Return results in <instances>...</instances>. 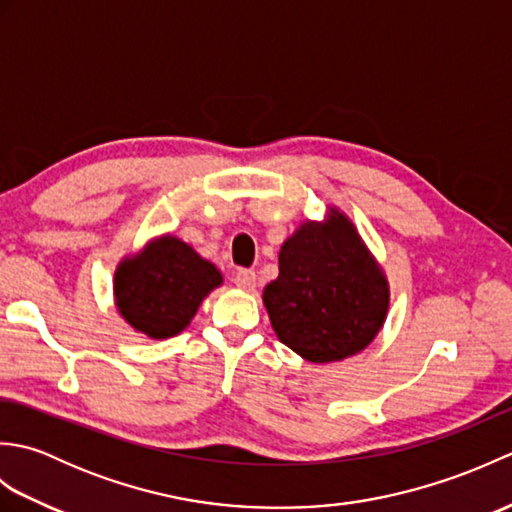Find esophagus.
Listing matches in <instances>:
<instances>
[{"label": "esophagus", "instance_id": "esophagus-1", "mask_svg": "<svg viewBox=\"0 0 512 512\" xmlns=\"http://www.w3.org/2000/svg\"><path fill=\"white\" fill-rule=\"evenodd\" d=\"M233 281H235V286H237V288H242V290H253V288H255V281H257V275H255V270L239 268L237 273H235V277H233Z\"/></svg>", "mask_w": 512, "mask_h": 512}]
</instances>
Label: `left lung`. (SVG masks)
<instances>
[{
	"mask_svg": "<svg viewBox=\"0 0 512 512\" xmlns=\"http://www.w3.org/2000/svg\"><path fill=\"white\" fill-rule=\"evenodd\" d=\"M264 306L281 343L310 363H332L376 339L389 284L354 224L330 209L328 220L303 222L281 246Z\"/></svg>",
	"mask_w": 512,
	"mask_h": 512,
	"instance_id": "obj_1",
	"label": "left lung"
}]
</instances>
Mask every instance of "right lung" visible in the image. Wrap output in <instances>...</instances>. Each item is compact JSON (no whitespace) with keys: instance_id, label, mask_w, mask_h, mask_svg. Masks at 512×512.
Masks as SVG:
<instances>
[{"instance_id":"add662e5","label":"right lung","mask_w":512,"mask_h":512,"mask_svg":"<svg viewBox=\"0 0 512 512\" xmlns=\"http://www.w3.org/2000/svg\"><path fill=\"white\" fill-rule=\"evenodd\" d=\"M222 275L182 239L165 235L125 257L114 275L121 317L149 339L180 334Z\"/></svg>"}]
</instances>
